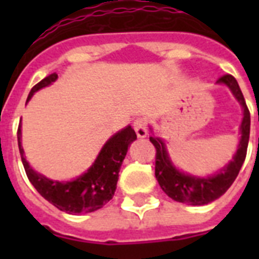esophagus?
<instances>
[{
    "label": "esophagus",
    "mask_w": 259,
    "mask_h": 259,
    "mask_svg": "<svg viewBox=\"0 0 259 259\" xmlns=\"http://www.w3.org/2000/svg\"><path fill=\"white\" fill-rule=\"evenodd\" d=\"M133 127L136 130V134H137L138 138L146 137V134H148V119L146 118H137V119H134Z\"/></svg>",
    "instance_id": "1"
}]
</instances>
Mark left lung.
Instances as JSON below:
<instances>
[{"label": "left lung", "instance_id": "8db88e82", "mask_svg": "<svg viewBox=\"0 0 259 259\" xmlns=\"http://www.w3.org/2000/svg\"><path fill=\"white\" fill-rule=\"evenodd\" d=\"M218 83H225L233 91L238 101L243 107V121L241 125V141L234 160L221 172L212 177L200 179V177L184 175L172 165L169 156L166 153L165 145L160 138L150 137V142L156 148V166L154 175L158 184L164 192L179 203H187L191 205H204L221 197L231 187L241 170L242 164L245 161L247 153L250 137V111L246 105L245 98L242 94L237 79L233 75L226 74L218 79Z\"/></svg>", "mask_w": 259, "mask_h": 259}]
</instances>
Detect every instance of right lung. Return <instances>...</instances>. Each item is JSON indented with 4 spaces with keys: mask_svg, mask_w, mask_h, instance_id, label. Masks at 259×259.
Wrapping results in <instances>:
<instances>
[{
    "mask_svg": "<svg viewBox=\"0 0 259 259\" xmlns=\"http://www.w3.org/2000/svg\"><path fill=\"white\" fill-rule=\"evenodd\" d=\"M56 79L58 74L54 72L42 79L41 82L34 84L26 102L29 101L36 91L50 86ZM17 140L22 165L36 191L60 211L67 213H86L102 208L106 203L113 199L122 161L125 158L127 148L134 140H137V136L132 129V126H127L117 134H114L102 148L101 153L93 166L76 180L67 183L50 180L30 168L24 157V150L21 146V123L18 125Z\"/></svg>",
    "mask_w": 259,
    "mask_h": 259,
    "instance_id": "add662e5",
    "label": "right lung"
}]
</instances>
